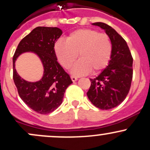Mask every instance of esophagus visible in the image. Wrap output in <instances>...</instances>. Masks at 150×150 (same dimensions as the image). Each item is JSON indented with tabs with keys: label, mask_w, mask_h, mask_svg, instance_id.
Here are the masks:
<instances>
[{
	"label": "esophagus",
	"mask_w": 150,
	"mask_h": 150,
	"mask_svg": "<svg viewBox=\"0 0 150 150\" xmlns=\"http://www.w3.org/2000/svg\"><path fill=\"white\" fill-rule=\"evenodd\" d=\"M71 80L72 82H75L78 80V78H77V77H75V76H71Z\"/></svg>",
	"instance_id": "esophagus-1"
}]
</instances>
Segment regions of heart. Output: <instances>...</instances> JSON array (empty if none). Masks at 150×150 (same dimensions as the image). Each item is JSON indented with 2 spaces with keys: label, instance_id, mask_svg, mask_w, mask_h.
<instances>
[{
  "label": "heart",
  "instance_id": "heart-1",
  "mask_svg": "<svg viewBox=\"0 0 150 150\" xmlns=\"http://www.w3.org/2000/svg\"><path fill=\"white\" fill-rule=\"evenodd\" d=\"M112 42L109 36L93 29H79L55 44L58 61L65 68H70L77 57H80L71 69V73L81 76L92 70L96 73L108 66L112 55Z\"/></svg>",
  "mask_w": 150,
  "mask_h": 150
}]
</instances>
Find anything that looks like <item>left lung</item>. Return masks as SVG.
<instances>
[{
  "label": "left lung",
  "mask_w": 150,
  "mask_h": 150,
  "mask_svg": "<svg viewBox=\"0 0 150 150\" xmlns=\"http://www.w3.org/2000/svg\"><path fill=\"white\" fill-rule=\"evenodd\" d=\"M109 36L112 42L111 58L101 73L90 79L87 93L89 100L101 110H110L121 104L129 91L132 80L133 59L126 41L112 28L104 23H94Z\"/></svg>",
  "instance_id": "1"
}]
</instances>
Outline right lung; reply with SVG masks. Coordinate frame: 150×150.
<instances>
[{
    "instance_id": "right-lung-1",
    "label": "right lung",
    "mask_w": 150,
    "mask_h": 150,
    "mask_svg": "<svg viewBox=\"0 0 150 150\" xmlns=\"http://www.w3.org/2000/svg\"><path fill=\"white\" fill-rule=\"evenodd\" d=\"M62 34L58 28L37 27L19 42L13 58V80L19 96L30 108L40 114L52 112L62 104L64 93L72 83L71 79L57 61L55 42ZM35 53L42 62L44 75L40 81L28 82L15 70V61L21 54Z\"/></svg>"
}]
</instances>
